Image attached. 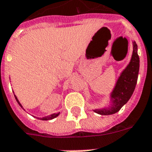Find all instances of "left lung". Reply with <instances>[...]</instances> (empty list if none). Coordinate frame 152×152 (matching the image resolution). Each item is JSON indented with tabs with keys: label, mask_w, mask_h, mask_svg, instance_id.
<instances>
[{
	"label": "left lung",
	"mask_w": 152,
	"mask_h": 152,
	"mask_svg": "<svg viewBox=\"0 0 152 152\" xmlns=\"http://www.w3.org/2000/svg\"><path fill=\"white\" fill-rule=\"evenodd\" d=\"M133 55L130 64L126 67L118 80L116 86L111 93L113 106L110 109L95 110V112L102 115H110L118 112L121 108L130 100L135 88L139 71V57L137 53V45L134 42Z\"/></svg>",
	"instance_id": "8db88e82"
}]
</instances>
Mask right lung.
<instances>
[{
	"label": "right lung",
	"instance_id": "1",
	"mask_svg": "<svg viewBox=\"0 0 152 152\" xmlns=\"http://www.w3.org/2000/svg\"><path fill=\"white\" fill-rule=\"evenodd\" d=\"M14 96H15V98H16L17 102H18V104H19V105H20L21 107H22V104H20V102H18V98H17V97H16V96L14 95ZM59 114V113H54V114H51L50 116H49V117H45V118H40V119H42V120H50V119H53V118H56V117L58 116Z\"/></svg>",
	"mask_w": 152,
	"mask_h": 152
}]
</instances>
